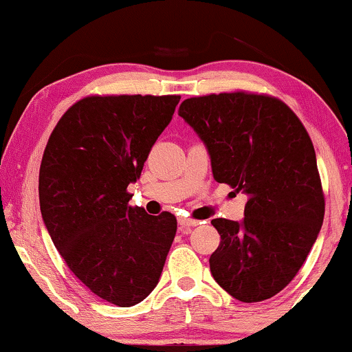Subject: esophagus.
Returning <instances> with one entry per match:
<instances>
[{"label":"esophagus","mask_w":352,"mask_h":352,"mask_svg":"<svg viewBox=\"0 0 352 352\" xmlns=\"http://www.w3.org/2000/svg\"><path fill=\"white\" fill-rule=\"evenodd\" d=\"M177 223H179V228L183 230V232H188L190 227H196L199 222L194 219H188V217H179V219H177Z\"/></svg>","instance_id":"34e87169"}]
</instances>
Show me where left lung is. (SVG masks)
<instances>
[{"mask_svg":"<svg viewBox=\"0 0 352 352\" xmlns=\"http://www.w3.org/2000/svg\"><path fill=\"white\" fill-rule=\"evenodd\" d=\"M179 116L210 155L217 183L245 192V219H214L210 272L240 302H261L296 277L318 236L324 196L314 143L285 102L267 94L189 98Z\"/></svg>","mask_w":352,"mask_h":352,"instance_id":"8db88e82","label":"left lung"}]
</instances>
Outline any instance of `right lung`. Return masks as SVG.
<instances>
[{"label":"right lung","mask_w":352,"mask_h":352,"mask_svg":"<svg viewBox=\"0 0 352 352\" xmlns=\"http://www.w3.org/2000/svg\"><path fill=\"white\" fill-rule=\"evenodd\" d=\"M181 96H88L62 116L38 173L43 223L94 296L132 307L158 284L177 222L129 206L151 146Z\"/></svg>","instance_id":"obj_1"}]
</instances>
